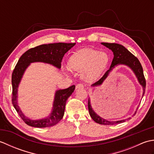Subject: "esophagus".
I'll return each instance as SVG.
<instances>
[{
  "instance_id": "obj_1",
  "label": "esophagus",
  "mask_w": 154,
  "mask_h": 154,
  "mask_svg": "<svg viewBox=\"0 0 154 154\" xmlns=\"http://www.w3.org/2000/svg\"><path fill=\"white\" fill-rule=\"evenodd\" d=\"M84 87V86H83V84H81V83H79V84H77V85H76V89H82V88H83Z\"/></svg>"
}]
</instances>
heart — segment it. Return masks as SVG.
<instances>
[{"instance_id":"b5f03b06","label":"heart","mask_w":154,"mask_h":154,"mask_svg":"<svg viewBox=\"0 0 154 154\" xmlns=\"http://www.w3.org/2000/svg\"><path fill=\"white\" fill-rule=\"evenodd\" d=\"M109 56L105 51L84 49L75 52L69 59L68 64L72 69L82 71V77L86 81L95 80L105 69ZM68 71L67 67H64Z\"/></svg>"}]
</instances>
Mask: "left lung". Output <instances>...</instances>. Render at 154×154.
Returning <instances> with one entry per match:
<instances>
[{"instance_id": "8db88e82", "label": "left lung", "mask_w": 154, "mask_h": 154, "mask_svg": "<svg viewBox=\"0 0 154 154\" xmlns=\"http://www.w3.org/2000/svg\"><path fill=\"white\" fill-rule=\"evenodd\" d=\"M101 44H103L104 46H106V48H109L110 50H112L114 54V58L109 69L104 73V75L99 81L93 83L91 85V87H97L102 85L103 81L106 79L108 75H109L110 72L115 67V66H117L119 65H124L129 67L133 71L137 77V79H138L139 83L142 86L143 97V94L145 93L146 83L144 75H143V68L142 67L141 63H140V62L138 60V59L135 57L132 53H130L126 48H124L123 45L120 44L115 43H104V42L103 43H101ZM88 109H89V112L91 117L92 118V119L94 122L98 124H103V125H114V124H120L125 122L126 120V119L118 121H109L106 120V119H103V118H101L98 114H97V113L93 110L92 106H91L89 99L88 100ZM130 119V118H128V119Z\"/></svg>"}]
</instances>
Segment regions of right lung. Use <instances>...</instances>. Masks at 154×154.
<instances>
[{"mask_svg":"<svg viewBox=\"0 0 154 154\" xmlns=\"http://www.w3.org/2000/svg\"><path fill=\"white\" fill-rule=\"evenodd\" d=\"M75 45V43H55L40 45L28 50L20 57L12 75V103L19 116L28 126L45 128L57 124L64 115L67 100L71 95L72 93H73L75 86L72 85L67 89L56 91L53 108L50 115L44 119L31 120L24 115L18 104V88L26 69L31 63L34 62H43L60 69L62 59L65 54Z\"/></svg>","mask_w":154,"mask_h":154,"instance_id":"1","label":"right lung"}]
</instances>
